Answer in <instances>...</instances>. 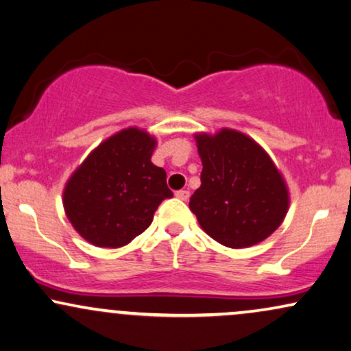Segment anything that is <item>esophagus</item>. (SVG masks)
<instances>
[{"instance_id":"esophagus-1","label":"esophagus","mask_w":351,"mask_h":351,"mask_svg":"<svg viewBox=\"0 0 351 351\" xmlns=\"http://www.w3.org/2000/svg\"><path fill=\"white\" fill-rule=\"evenodd\" d=\"M175 196L178 197V199H181V201H188V199H189V191L180 189V191H176Z\"/></svg>"}]
</instances>
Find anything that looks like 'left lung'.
Wrapping results in <instances>:
<instances>
[{
	"label": "left lung",
	"mask_w": 351,
	"mask_h": 351,
	"mask_svg": "<svg viewBox=\"0 0 351 351\" xmlns=\"http://www.w3.org/2000/svg\"><path fill=\"white\" fill-rule=\"evenodd\" d=\"M202 160L201 188L189 208L208 237L220 245L250 247L280 227L288 210V189L265 150L233 130L197 134Z\"/></svg>",
	"instance_id": "8db88e82"
}]
</instances>
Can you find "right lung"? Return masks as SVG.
Segmentation results:
<instances>
[{"label": "right lung", "mask_w": 351, "mask_h": 351, "mask_svg": "<svg viewBox=\"0 0 351 351\" xmlns=\"http://www.w3.org/2000/svg\"><path fill=\"white\" fill-rule=\"evenodd\" d=\"M155 139L130 128L101 143L66 183V215L82 238L121 247L149 228L163 199L167 173L150 162Z\"/></svg>", "instance_id": "add662e5"}]
</instances>
